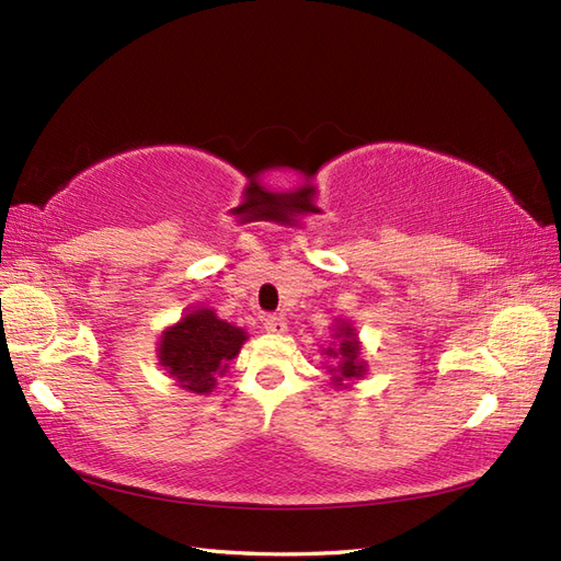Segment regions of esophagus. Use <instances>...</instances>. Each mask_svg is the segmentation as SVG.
Segmentation results:
<instances>
[{
    "label": "esophagus",
    "instance_id": "esophagus-1",
    "mask_svg": "<svg viewBox=\"0 0 561 561\" xmlns=\"http://www.w3.org/2000/svg\"><path fill=\"white\" fill-rule=\"evenodd\" d=\"M263 327H265L267 334H284L286 332V322H284L282 314H267Z\"/></svg>",
    "mask_w": 561,
    "mask_h": 561
}]
</instances>
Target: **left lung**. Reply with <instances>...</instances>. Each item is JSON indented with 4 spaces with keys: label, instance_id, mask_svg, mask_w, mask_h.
Masks as SVG:
<instances>
[{
    "label": "left lung",
    "instance_id": "left-lung-1",
    "mask_svg": "<svg viewBox=\"0 0 561 561\" xmlns=\"http://www.w3.org/2000/svg\"><path fill=\"white\" fill-rule=\"evenodd\" d=\"M334 336L339 339L336 346H329L322 353L334 360V367H329V375H332V383L341 389L343 381L365 377L367 367L360 357V341H357L355 329L348 322H339Z\"/></svg>",
    "mask_w": 561,
    "mask_h": 561
}]
</instances>
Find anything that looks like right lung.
Instances as JSON below:
<instances>
[{
  "label": "right lung",
  "instance_id": "obj_1",
  "mask_svg": "<svg viewBox=\"0 0 561 561\" xmlns=\"http://www.w3.org/2000/svg\"><path fill=\"white\" fill-rule=\"evenodd\" d=\"M247 339L241 327L220 320L210 308H196L165 329L158 343V360L180 389L206 396Z\"/></svg>",
  "mask_w": 561,
  "mask_h": 561
}]
</instances>
